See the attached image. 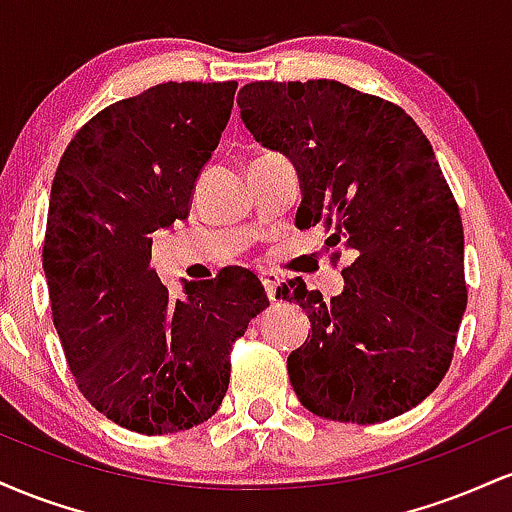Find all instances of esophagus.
I'll return each mask as SVG.
<instances>
[{
    "label": "esophagus",
    "mask_w": 512,
    "mask_h": 512,
    "mask_svg": "<svg viewBox=\"0 0 512 512\" xmlns=\"http://www.w3.org/2000/svg\"><path fill=\"white\" fill-rule=\"evenodd\" d=\"M260 281H262V286H264V293H267V298L269 301H274L276 298V286H279V274H274V272H260Z\"/></svg>",
    "instance_id": "esophagus-1"
}]
</instances>
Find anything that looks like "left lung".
I'll return each instance as SVG.
<instances>
[{"label":"left lung","mask_w":512,"mask_h":512,"mask_svg":"<svg viewBox=\"0 0 512 512\" xmlns=\"http://www.w3.org/2000/svg\"><path fill=\"white\" fill-rule=\"evenodd\" d=\"M257 142L284 151L303 182L298 226L325 223L344 291L291 279L276 298L310 317L291 351L301 404L342 424H383L436 390L467 308L460 207L433 146L397 103L339 81H255L238 93Z\"/></svg>","instance_id":"8db88e82"}]
</instances>
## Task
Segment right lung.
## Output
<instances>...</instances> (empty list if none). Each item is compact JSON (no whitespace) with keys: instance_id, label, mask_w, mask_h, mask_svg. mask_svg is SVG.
<instances>
[{"instance_id":"right-lung-1","label":"right lung","mask_w":512,"mask_h":512,"mask_svg":"<svg viewBox=\"0 0 512 512\" xmlns=\"http://www.w3.org/2000/svg\"><path fill=\"white\" fill-rule=\"evenodd\" d=\"M238 81H168L93 115L67 144L50 190L43 269L79 392L127 431L166 436L211 419L233 344L269 301L240 267L158 281L151 240L185 219L199 170L219 146Z\"/></svg>"}]
</instances>
